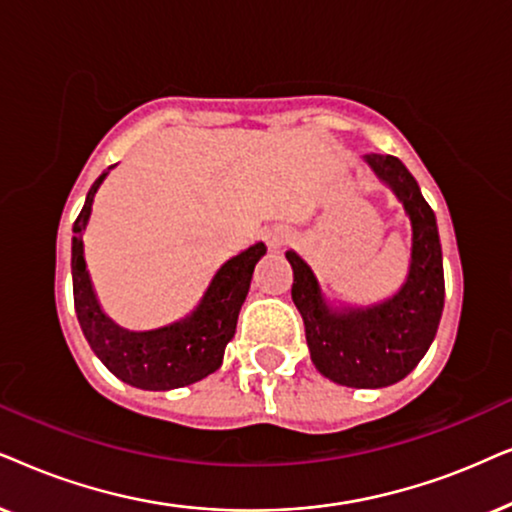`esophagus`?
<instances>
[{
    "mask_svg": "<svg viewBox=\"0 0 512 512\" xmlns=\"http://www.w3.org/2000/svg\"><path fill=\"white\" fill-rule=\"evenodd\" d=\"M288 241H290V234L281 227L267 231V243L271 245V248H281V245H285Z\"/></svg>",
    "mask_w": 512,
    "mask_h": 512,
    "instance_id": "34e87169",
    "label": "esophagus"
}]
</instances>
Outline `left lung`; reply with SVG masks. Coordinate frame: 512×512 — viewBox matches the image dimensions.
Returning a JSON list of instances; mask_svg holds the SVG:
<instances>
[{
	"label": "left lung",
	"instance_id": "1",
	"mask_svg": "<svg viewBox=\"0 0 512 512\" xmlns=\"http://www.w3.org/2000/svg\"><path fill=\"white\" fill-rule=\"evenodd\" d=\"M365 161L410 215L412 260L403 288L381 304L339 311L325 302L309 264L292 250L285 257L316 370L342 386L384 388L405 379L426 356L445 306V274L435 213L410 170L388 154H367Z\"/></svg>",
	"mask_w": 512,
	"mask_h": 512
}]
</instances>
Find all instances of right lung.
<instances>
[{
  "mask_svg": "<svg viewBox=\"0 0 512 512\" xmlns=\"http://www.w3.org/2000/svg\"><path fill=\"white\" fill-rule=\"evenodd\" d=\"M105 177L107 173H102L88 189L84 208L72 227V290L81 332L102 365L135 388L170 391L201 381L222 365L224 349L236 332L238 311L250 290L252 271L267 245L255 243L224 262L187 318L159 330H124L100 309L84 260V229L95 192Z\"/></svg>",
  "mask_w": 512,
  "mask_h": 512,
  "instance_id": "1",
  "label": "right lung"
}]
</instances>
